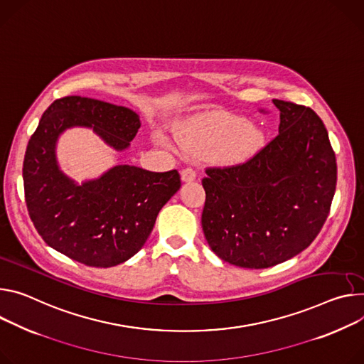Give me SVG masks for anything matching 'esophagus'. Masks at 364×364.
Masks as SVG:
<instances>
[{"mask_svg":"<svg viewBox=\"0 0 364 364\" xmlns=\"http://www.w3.org/2000/svg\"><path fill=\"white\" fill-rule=\"evenodd\" d=\"M196 178V171L193 170V168H184V170H181V180L183 181H186V183H188V181H193Z\"/></svg>","mask_w":364,"mask_h":364,"instance_id":"1","label":"esophagus"}]
</instances>
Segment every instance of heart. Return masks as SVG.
Returning a JSON list of instances; mask_svg holds the SVG:
<instances>
[{"label": "heart", "instance_id": "1", "mask_svg": "<svg viewBox=\"0 0 364 364\" xmlns=\"http://www.w3.org/2000/svg\"><path fill=\"white\" fill-rule=\"evenodd\" d=\"M178 144L188 151L216 152L223 159L241 161L251 155L258 142V132L241 117L228 113H209L197 117L177 132Z\"/></svg>", "mask_w": 364, "mask_h": 364}]
</instances>
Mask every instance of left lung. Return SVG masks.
<instances>
[{
	"mask_svg": "<svg viewBox=\"0 0 364 364\" xmlns=\"http://www.w3.org/2000/svg\"><path fill=\"white\" fill-rule=\"evenodd\" d=\"M279 135L250 161L208 168L202 226L212 251L242 269H267L308 248L337 184L336 154L318 114L273 100Z\"/></svg>",
	"mask_w": 364,
	"mask_h": 364,
	"instance_id": "obj_1",
	"label": "left lung"
}]
</instances>
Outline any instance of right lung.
I'll list each match as a JSON object with an SVG mask.
<instances>
[{
  "label": "right lung",
  "instance_id": "obj_1",
  "mask_svg": "<svg viewBox=\"0 0 364 364\" xmlns=\"http://www.w3.org/2000/svg\"><path fill=\"white\" fill-rule=\"evenodd\" d=\"M73 127L91 129L122 152L138 134L139 114L88 97L59 98L43 113L23 162L27 210L45 242L85 266L113 267L144 247L159 210L178 191L180 174L123 164L77 183L56 158L60 135Z\"/></svg>",
  "mask_w": 364,
  "mask_h": 364
}]
</instances>
